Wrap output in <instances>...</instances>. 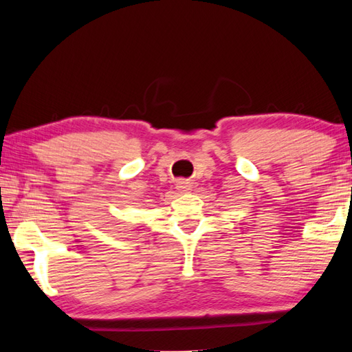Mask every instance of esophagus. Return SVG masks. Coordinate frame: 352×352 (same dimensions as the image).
<instances>
[{
    "mask_svg": "<svg viewBox=\"0 0 352 352\" xmlns=\"http://www.w3.org/2000/svg\"><path fill=\"white\" fill-rule=\"evenodd\" d=\"M178 188H180V190H183V192H188V190H190V184L182 182L180 186H178Z\"/></svg>",
    "mask_w": 352,
    "mask_h": 352,
    "instance_id": "obj_1",
    "label": "esophagus"
}]
</instances>
